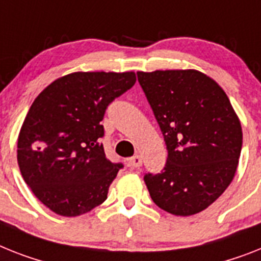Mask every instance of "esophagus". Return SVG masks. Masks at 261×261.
<instances>
[{
    "label": "esophagus",
    "instance_id": "obj_1",
    "mask_svg": "<svg viewBox=\"0 0 261 261\" xmlns=\"http://www.w3.org/2000/svg\"><path fill=\"white\" fill-rule=\"evenodd\" d=\"M126 164L130 168H139L143 164V159H141V156H139V154H135L133 157H129L128 160H126Z\"/></svg>",
    "mask_w": 261,
    "mask_h": 261
}]
</instances>
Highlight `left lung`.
Masks as SVG:
<instances>
[{
    "label": "left lung",
    "mask_w": 261,
    "mask_h": 261,
    "mask_svg": "<svg viewBox=\"0 0 261 261\" xmlns=\"http://www.w3.org/2000/svg\"><path fill=\"white\" fill-rule=\"evenodd\" d=\"M164 136L167 164L144 181L153 203L191 216L216 201L233 180L243 132L231 101L216 81L188 70L137 72Z\"/></svg>",
    "instance_id": "obj_1"
}]
</instances>
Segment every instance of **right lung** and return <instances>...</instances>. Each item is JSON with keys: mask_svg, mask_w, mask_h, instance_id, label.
Segmentation results:
<instances>
[{"mask_svg": "<svg viewBox=\"0 0 261 261\" xmlns=\"http://www.w3.org/2000/svg\"><path fill=\"white\" fill-rule=\"evenodd\" d=\"M135 83L133 72H76L34 100L19 130L17 160L25 182L50 211L74 217L107 200L124 165L105 156L101 121L108 105Z\"/></svg>", "mask_w": 261, "mask_h": 261, "instance_id": "obj_1", "label": "right lung"}]
</instances>
